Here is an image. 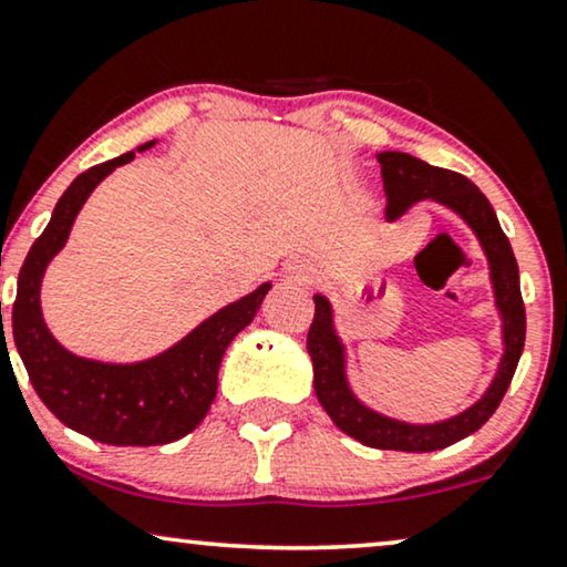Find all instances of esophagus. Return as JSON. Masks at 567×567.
I'll list each match as a JSON object with an SVG mask.
<instances>
[{
	"instance_id": "34e87169",
	"label": "esophagus",
	"mask_w": 567,
	"mask_h": 567,
	"mask_svg": "<svg viewBox=\"0 0 567 567\" xmlns=\"http://www.w3.org/2000/svg\"><path fill=\"white\" fill-rule=\"evenodd\" d=\"M285 275H290V277H296V279H306L308 277V269H306L303 261L290 259L288 264H285Z\"/></svg>"
}]
</instances>
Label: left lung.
<instances>
[{
  "label": "left lung",
  "mask_w": 567,
  "mask_h": 567,
  "mask_svg": "<svg viewBox=\"0 0 567 567\" xmlns=\"http://www.w3.org/2000/svg\"><path fill=\"white\" fill-rule=\"evenodd\" d=\"M379 164H382L386 193V217L395 219L415 200L434 198L461 214L471 225V230L476 233V238L482 240L486 259H489L497 308L503 313L505 355L499 361L497 377H494L486 395L468 411L455 415V419L440 421V424L419 426L374 413L350 392L346 379V350H342L340 337L334 334L332 306L324 296H313L317 313H313L311 329H308L306 348L313 361V390H317L319 403L324 405L337 429L377 450L432 453V450L450 447V444L482 429L497 411V405L503 403L507 386L513 382L523 342H526V308H523L520 298L518 261H515L511 240L499 227L492 204L461 172L432 167V164L403 152L379 154Z\"/></svg>",
  "instance_id": "left-lung-1"
}]
</instances>
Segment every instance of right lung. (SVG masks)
Segmentation results:
<instances>
[{"instance_id": "obj_1", "label": "right lung", "mask_w": 567, "mask_h": 567, "mask_svg": "<svg viewBox=\"0 0 567 567\" xmlns=\"http://www.w3.org/2000/svg\"><path fill=\"white\" fill-rule=\"evenodd\" d=\"M141 146L138 152H146ZM135 152L78 175L56 200L47 230L28 250L12 306V337L35 395L78 434L117 447H152L193 432L217 398L221 355L235 334L254 321L271 285L235 300L198 324L185 340L141 363H102L73 355L54 340L41 317L39 290L47 264L68 240L70 227L91 190ZM4 340V327H2Z\"/></svg>"}]
</instances>
